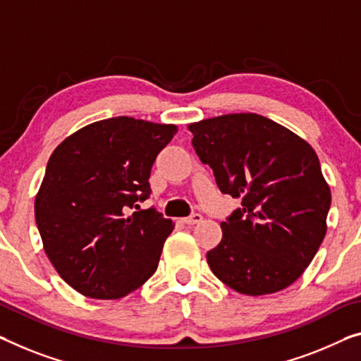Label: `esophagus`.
I'll return each mask as SVG.
<instances>
[{
  "instance_id": "obj_1",
  "label": "esophagus",
  "mask_w": 361,
  "mask_h": 361,
  "mask_svg": "<svg viewBox=\"0 0 361 361\" xmlns=\"http://www.w3.org/2000/svg\"><path fill=\"white\" fill-rule=\"evenodd\" d=\"M202 220V215L201 214H191L190 217H185L183 219V222H185L186 225H195V224H197V222H201Z\"/></svg>"
}]
</instances>
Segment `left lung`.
Returning a JSON list of instances; mask_svg holds the SVG:
<instances>
[{"mask_svg":"<svg viewBox=\"0 0 361 361\" xmlns=\"http://www.w3.org/2000/svg\"><path fill=\"white\" fill-rule=\"evenodd\" d=\"M192 147L219 190L241 199L207 251L214 276L235 292L267 295L305 272L324 240L331 190L314 149L256 113L191 123Z\"/></svg>","mask_w":361,"mask_h":361,"instance_id":"left-lung-1","label":"left lung"}]
</instances>
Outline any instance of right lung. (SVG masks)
Wrapping results in <instances>:
<instances>
[{
    "mask_svg": "<svg viewBox=\"0 0 361 361\" xmlns=\"http://www.w3.org/2000/svg\"><path fill=\"white\" fill-rule=\"evenodd\" d=\"M178 128L116 116L80 128L53 150L35 196L48 259L84 297L116 300L157 271L173 222L154 207L149 176Z\"/></svg>",
    "mask_w": 361,
    "mask_h": 361,
    "instance_id": "add662e5",
    "label": "right lung"
}]
</instances>
